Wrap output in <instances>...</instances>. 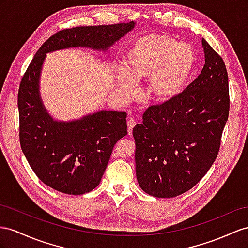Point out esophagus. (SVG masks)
<instances>
[{"label": "esophagus", "mask_w": 248, "mask_h": 248, "mask_svg": "<svg viewBox=\"0 0 248 248\" xmlns=\"http://www.w3.org/2000/svg\"><path fill=\"white\" fill-rule=\"evenodd\" d=\"M136 125V120L134 118H129L128 119V129H129V135L132 134V131L134 129V126Z\"/></svg>", "instance_id": "obj_1"}]
</instances>
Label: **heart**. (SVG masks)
I'll list each match as a JSON object with an SVG mask.
<instances>
[{
  "label": "heart",
  "mask_w": 248,
  "mask_h": 248,
  "mask_svg": "<svg viewBox=\"0 0 248 248\" xmlns=\"http://www.w3.org/2000/svg\"><path fill=\"white\" fill-rule=\"evenodd\" d=\"M195 50L163 34H145L132 44L125 54V74L119 78L118 89L124 95L133 91L132 79L150 78L147 95L163 104L182 93L192 78Z\"/></svg>",
  "instance_id": "b5f03b06"
}]
</instances>
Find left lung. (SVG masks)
Instances as JSON below:
<instances>
[{
    "instance_id": "1",
    "label": "left lung",
    "mask_w": 248,
    "mask_h": 248,
    "mask_svg": "<svg viewBox=\"0 0 248 248\" xmlns=\"http://www.w3.org/2000/svg\"><path fill=\"white\" fill-rule=\"evenodd\" d=\"M205 65L174 99L151 106L135 125V162L141 189L157 198L187 192L211 169L230 113L225 63L202 39Z\"/></svg>"
}]
</instances>
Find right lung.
Wrapping results in <instances>:
<instances>
[{
  "instance_id": "1",
  "label": "right lung",
  "mask_w": 248,
  "mask_h": 248,
  "mask_svg": "<svg viewBox=\"0 0 248 248\" xmlns=\"http://www.w3.org/2000/svg\"><path fill=\"white\" fill-rule=\"evenodd\" d=\"M134 22L62 29L37 50L17 94L20 143L31 169L46 186L63 194L91 192L101 180L114 145L128 134L126 113L100 111L73 122L49 115L40 97L46 53L70 47L108 50L134 28Z\"/></svg>"
}]
</instances>
